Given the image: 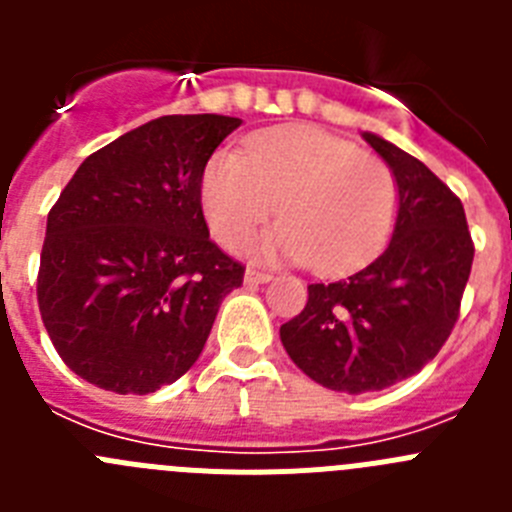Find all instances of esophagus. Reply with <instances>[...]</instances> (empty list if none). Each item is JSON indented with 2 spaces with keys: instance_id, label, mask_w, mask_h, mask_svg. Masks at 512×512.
Here are the masks:
<instances>
[{
  "instance_id": "34e87169",
  "label": "esophagus",
  "mask_w": 512,
  "mask_h": 512,
  "mask_svg": "<svg viewBox=\"0 0 512 512\" xmlns=\"http://www.w3.org/2000/svg\"><path fill=\"white\" fill-rule=\"evenodd\" d=\"M266 282H271L269 271L246 269V284H266Z\"/></svg>"
}]
</instances>
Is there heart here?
<instances>
[{
	"mask_svg": "<svg viewBox=\"0 0 512 512\" xmlns=\"http://www.w3.org/2000/svg\"><path fill=\"white\" fill-rule=\"evenodd\" d=\"M202 210L223 246L238 248L274 215L264 259L343 274L384 246L397 212L395 174L382 158L312 125L253 135L246 153L220 151L202 176Z\"/></svg>",
	"mask_w": 512,
	"mask_h": 512,
	"instance_id": "b5f03b06",
	"label": "heart"
}]
</instances>
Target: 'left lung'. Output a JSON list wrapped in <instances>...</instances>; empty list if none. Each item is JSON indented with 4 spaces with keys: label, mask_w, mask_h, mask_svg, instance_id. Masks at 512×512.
Returning <instances> with one entry per match:
<instances>
[{
    "label": "left lung",
    "mask_w": 512,
    "mask_h": 512,
    "mask_svg": "<svg viewBox=\"0 0 512 512\" xmlns=\"http://www.w3.org/2000/svg\"><path fill=\"white\" fill-rule=\"evenodd\" d=\"M361 135L395 174L392 241L351 277L310 284L305 310L279 328L289 359L346 395L392 387L441 351L474 259L459 197L395 143Z\"/></svg>",
    "instance_id": "obj_1"
}]
</instances>
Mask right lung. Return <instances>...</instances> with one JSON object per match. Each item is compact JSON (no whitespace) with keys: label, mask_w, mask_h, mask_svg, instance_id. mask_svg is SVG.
I'll return each mask as SVG.
<instances>
[{"label":"right lung","mask_w":512,"mask_h":512,"mask_svg":"<svg viewBox=\"0 0 512 512\" xmlns=\"http://www.w3.org/2000/svg\"><path fill=\"white\" fill-rule=\"evenodd\" d=\"M241 125L164 115L99 148L48 212L38 271L45 330L71 372L148 395L200 359L243 266L210 241L202 176Z\"/></svg>","instance_id":"right-lung-1"}]
</instances>
